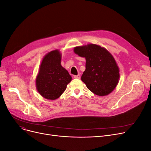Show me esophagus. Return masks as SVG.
I'll return each instance as SVG.
<instances>
[{
  "mask_svg": "<svg viewBox=\"0 0 151 151\" xmlns=\"http://www.w3.org/2000/svg\"><path fill=\"white\" fill-rule=\"evenodd\" d=\"M74 78H81V75L80 74H78L77 76H74Z\"/></svg>",
  "mask_w": 151,
  "mask_h": 151,
  "instance_id": "34e87169",
  "label": "esophagus"
}]
</instances>
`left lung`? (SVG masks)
<instances>
[{
  "instance_id": "left-lung-1",
  "label": "left lung",
  "mask_w": 151,
  "mask_h": 151,
  "mask_svg": "<svg viewBox=\"0 0 151 151\" xmlns=\"http://www.w3.org/2000/svg\"><path fill=\"white\" fill-rule=\"evenodd\" d=\"M76 54L86 60L81 80L88 89L98 96L109 95L118 84L119 69L112 55L96 44L76 47Z\"/></svg>"
}]
</instances>
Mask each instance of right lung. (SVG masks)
I'll list each match as a JSON object with an SVG mask.
<instances>
[{"instance_id": "right-lung-1", "label": "right lung", "mask_w": 151, "mask_h": 151, "mask_svg": "<svg viewBox=\"0 0 151 151\" xmlns=\"http://www.w3.org/2000/svg\"><path fill=\"white\" fill-rule=\"evenodd\" d=\"M61 54L58 50L48 53L42 60L35 81L36 88L44 98L54 100L65 91L72 77L61 65Z\"/></svg>"}]
</instances>
